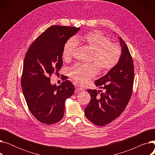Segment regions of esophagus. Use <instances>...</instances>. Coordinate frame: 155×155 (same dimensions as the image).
Listing matches in <instances>:
<instances>
[{"mask_svg":"<svg viewBox=\"0 0 155 155\" xmlns=\"http://www.w3.org/2000/svg\"><path fill=\"white\" fill-rule=\"evenodd\" d=\"M75 87L76 91H84V89L82 87H79L78 85H75Z\"/></svg>","mask_w":155,"mask_h":155,"instance_id":"obj_1","label":"esophagus"}]
</instances>
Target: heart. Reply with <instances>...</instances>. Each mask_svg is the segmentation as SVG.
Returning a JSON list of instances; mask_svg holds the SVG:
<instances>
[{
	"label": "heart",
	"instance_id": "1",
	"mask_svg": "<svg viewBox=\"0 0 155 155\" xmlns=\"http://www.w3.org/2000/svg\"><path fill=\"white\" fill-rule=\"evenodd\" d=\"M77 43L82 44L92 51L91 61L94 64H75L69 70L70 77L78 83L84 85L97 73L107 72L119 61L121 50L119 46L111 43L110 39L99 31H92L75 39H70L63 46V57L68 60L77 50ZM97 68H96V67Z\"/></svg>",
	"mask_w": 155,
	"mask_h": 155
}]
</instances>
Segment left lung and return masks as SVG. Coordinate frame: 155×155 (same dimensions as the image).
<instances>
[{
	"label": "left lung",
	"mask_w": 155,
	"mask_h": 155,
	"mask_svg": "<svg viewBox=\"0 0 155 155\" xmlns=\"http://www.w3.org/2000/svg\"><path fill=\"white\" fill-rule=\"evenodd\" d=\"M118 39L122 48L119 62L106 75L95 81V85L104 89L105 92L100 93L91 89L87 91L91 98L85 109V116L99 126L109 124L119 117L132 95L133 61L125 42L120 37Z\"/></svg>",
	"instance_id": "obj_1"
}]
</instances>
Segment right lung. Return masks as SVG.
Returning a JSON list of instances; mask_svg holds the SVG:
<instances>
[{"label": "right lung", "mask_w": 155, "mask_h": 155, "mask_svg": "<svg viewBox=\"0 0 155 155\" xmlns=\"http://www.w3.org/2000/svg\"><path fill=\"white\" fill-rule=\"evenodd\" d=\"M80 28L53 26L32 43L24 60L22 91L31 114L41 123L53 124L63 117L64 102L75 91L65 80L57 87L50 77L63 65V46Z\"/></svg>", "instance_id": "1"}]
</instances>
